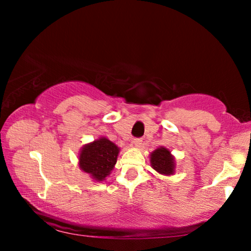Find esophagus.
<instances>
[{"label": "esophagus", "mask_w": 251, "mask_h": 251, "mask_svg": "<svg viewBox=\"0 0 251 251\" xmlns=\"http://www.w3.org/2000/svg\"><path fill=\"white\" fill-rule=\"evenodd\" d=\"M133 143L135 146H141V145H143V138H134Z\"/></svg>", "instance_id": "esophagus-1"}]
</instances>
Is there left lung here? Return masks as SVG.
<instances>
[{"instance_id":"8db88e82","label":"left lung","mask_w":251,"mask_h":251,"mask_svg":"<svg viewBox=\"0 0 251 251\" xmlns=\"http://www.w3.org/2000/svg\"><path fill=\"white\" fill-rule=\"evenodd\" d=\"M151 167L156 172L164 174V175H172L174 173V168H175L171 151L164 147L157 148L155 151L151 152Z\"/></svg>"}]
</instances>
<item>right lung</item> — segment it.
Here are the masks:
<instances>
[{
    "mask_svg": "<svg viewBox=\"0 0 251 251\" xmlns=\"http://www.w3.org/2000/svg\"><path fill=\"white\" fill-rule=\"evenodd\" d=\"M120 152L115 144L106 138H100L84 148L79 154V167L96 180H103L115 166Z\"/></svg>",
    "mask_w": 251,
    "mask_h": 251,
    "instance_id": "obj_1",
    "label": "right lung"
}]
</instances>
